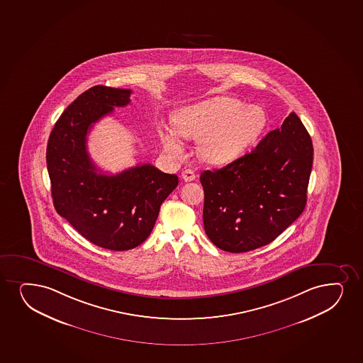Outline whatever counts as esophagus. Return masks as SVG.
Instances as JSON below:
<instances>
[{
  "instance_id": "34e87169",
  "label": "esophagus",
  "mask_w": 363,
  "mask_h": 363,
  "mask_svg": "<svg viewBox=\"0 0 363 363\" xmlns=\"http://www.w3.org/2000/svg\"><path fill=\"white\" fill-rule=\"evenodd\" d=\"M182 179H184L186 182H191V181L196 179V174H194V171L191 170V169H186V170L182 171Z\"/></svg>"
}]
</instances>
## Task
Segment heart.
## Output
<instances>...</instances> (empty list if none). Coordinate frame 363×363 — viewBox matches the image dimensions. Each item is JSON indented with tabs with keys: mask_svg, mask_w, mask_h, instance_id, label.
Segmentation results:
<instances>
[{
	"mask_svg": "<svg viewBox=\"0 0 363 363\" xmlns=\"http://www.w3.org/2000/svg\"><path fill=\"white\" fill-rule=\"evenodd\" d=\"M172 124L175 131L167 128L159 131L167 153L175 158L184 154L177 133L187 140H201L199 155L205 162L226 164L238 158L264 133L267 116L257 106L215 97L176 111Z\"/></svg>",
	"mask_w": 363,
	"mask_h": 363,
	"instance_id": "1",
	"label": "heart"
}]
</instances>
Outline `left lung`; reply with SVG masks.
I'll use <instances>...</instances> for the list:
<instances>
[{"mask_svg": "<svg viewBox=\"0 0 363 363\" xmlns=\"http://www.w3.org/2000/svg\"><path fill=\"white\" fill-rule=\"evenodd\" d=\"M312 160L311 137L290 113L250 153L204 171L203 221L211 243L245 252L277 238L305 209Z\"/></svg>", "mask_w": 363, "mask_h": 363, "instance_id": "8db88e82", "label": "left lung"}]
</instances>
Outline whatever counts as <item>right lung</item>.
Returning <instances> with one entry per match:
<instances>
[{"mask_svg":"<svg viewBox=\"0 0 363 363\" xmlns=\"http://www.w3.org/2000/svg\"><path fill=\"white\" fill-rule=\"evenodd\" d=\"M131 90L94 86L69 106L48 138L46 162L57 213L91 243L124 252L148 238L162 201L179 177L150 164L116 175L102 174L87 152V133L114 107L130 103Z\"/></svg>","mask_w":363,"mask_h":363,"instance_id":"add662e5","label":"right lung"}]
</instances>
